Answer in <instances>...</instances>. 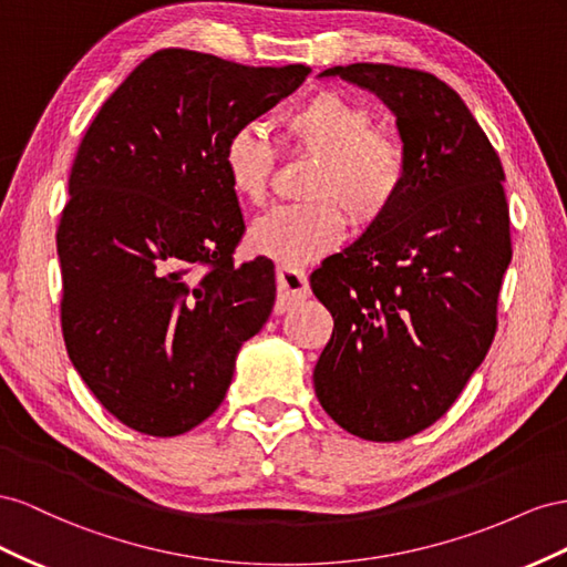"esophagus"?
Instances as JSON below:
<instances>
[{"label": "esophagus", "mask_w": 567, "mask_h": 567, "mask_svg": "<svg viewBox=\"0 0 567 567\" xmlns=\"http://www.w3.org/2000/svg\"><path fill=\"white\" fill-rule=\"evenodd\" d=\"M275 280H278V301H275V313H285L289 309H295L299 301H303L311 295L309 278H306V272L299 268L278 266Z\"/></svg>", "instance_id": "1"}]
</instances>
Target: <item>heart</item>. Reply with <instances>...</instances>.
Masks as SVG:
<instances>
[{
  "instance_id": "obj_1",
  "label": "heart",
  "mask_w": 567,
  "mask_h": 567,
  "mask_svg": "<svg viewBox=\"0 0 567 567\" xmlns=\"http://www.w3.org/2000/svg\"><path fill=\"white\" fill-rule=\"evenodd\" d=\"M289 150L316 158L303 197L258 218L249 249L280 266H301L328 254L347 233L378 225L406 183V152L392 135L375 131L373 111L342 92H318L282 118ZM223 168L235 197L264 204L275 171V150L256 125H241L223 147Z\"/></svg>"
}]
</instances>
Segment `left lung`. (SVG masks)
I'll use <instances>...</instances> for the list:
<instances>
[{
	"mask_svg": "<svg viewBox=\"0 0 567 567\" xmlns=\"http://www.w3.org/2000/svg\"><path fill=\"white\" fill-rule=\"evenodd\" d=\"M332 75L390 106L406 183L390 214L311 272L334 318L313 386L339 427L401 442L451 409L492 347L513 254L506 175L444 80L390 63L320 73Z\"/></svg>",
	"mask_w": 567,
	"mask_h": 567,
	"instance_id": "8db88e82",
	"label": "left lung"
}]
</instances>
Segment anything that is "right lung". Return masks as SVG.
Masks as SVG:
<instances>
[{"label": "right lung", "instance_id": "1", "mask_svg": "<svg viewBox=\"0 0 567 567\" xmlns=\"http://www.w3.org/2000/svg\"><path fill=\"white\" fill-rule=\"evenodd\" d=\"M309 73L161 50L80 142L56 230L61 330L73 368L123 425L175 436L204 423L239 347L268 320L272 261H233L245 218L223 147Z\"/></svg>", "mask_w": 567, "mask_h": 567}]
</instances>
